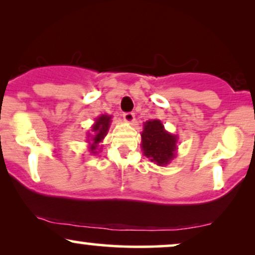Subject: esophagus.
I'll return each instance as SVG.
<instances>
[{
	"label": "esophagus",
	"instance_id": "1",
	"mask_svg": "<svg viewBox=\"0 0 255 255\" xmlns=\"http://www.w3.org/2000/svg\"><path fill=\"white\" fill-rule=\"evenodd\" d=\"M134 119H135V115H134V113H125L124 114V120L126 122H128V124L133 122Z\"/></svg>",
	"mask_w": 255,
	"mask_h": 255
}]
</instances>
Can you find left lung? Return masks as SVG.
Segmentation results:
<instances>
[{"label":"left lung","instance_id":"1","mask_svg":"<svg viewBox=\"0 0 255 255\" xmlns=\"http://www.w3.org/2000/svg\"><path fill=\"white\" fill-rule=\"evenodd\" d=\"M177 136L164 129L159 120H150L144 124L141 133V148L151 162L163 166L170 163L176 152Z\"/></svg>","mask_w":255,"mask_h":255}]
</instances>
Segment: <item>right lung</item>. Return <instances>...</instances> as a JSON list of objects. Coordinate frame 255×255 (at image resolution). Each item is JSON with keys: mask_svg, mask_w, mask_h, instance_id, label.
I'll use <instances>...</instances> for the list:
<instances>
[{"mask_svg": "<svg viewBox=\"0 0 255 255\" xmlns=\"http://www.w3.org/2000/svg\"><path fill=\"white\" fill-rule=\"evenodd\" d=\"M111 122V116L109 115H101L96 119L95 125L92 126V130L89 134V144L90 152L92 154H96L98 152V144L104 139V136L108 134ZM102 147V146H101Z\"/></svg>", "mask_w": 255, "mask_h": 255, "instance_id": "obj_1", "label": "right lung"}]
</instances>
